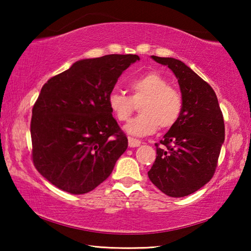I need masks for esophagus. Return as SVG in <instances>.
<instances>
[{
  "label": "esophagus",
  "mask_w": 251,
  "mask_h": 251,
  "mask_svg": "<svg viewBox=\"0 0 251 251\" xmlns=\"http://www.w3.org/2000/svg\"><path fill=\"white\" fill-rule=\"evenodd\" d=\"M142 142L139 139H136L133 137H128V146L129 147H138L141 145Z\"/></svg>",
  "instance_id": "1"
}]
</instances>
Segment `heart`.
I'll return each mask as SVG.
<instances>
[{
    "instance_id": "b5f03b06",
    "label": "heart",
    "mask_w": 251,
    "mask_h": 251,
    "mask_svg": "<svg viewBox=\"0 0 251 251\" xmlns=\"http://www.w3.org/2000/svg\"><path fill=\"white\" fill-rule=\"evenodd\" d=\"M130 97L114 91L108 95V106L118 122H126L139 106L141 115L125 126L128 134L146 136L160 128H171L182 112V97L168 80L156 72H150L129 82Z\"/></svg>"
}]
</instances>
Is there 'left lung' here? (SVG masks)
<instances>
[{"label":"left lung","mask_w":251,"mask_h":251,"mask_svg":"<svg viewBox=\"0 0 251 251\" xmlns=\"http://www.w3.org/2000/svg\"><path fill=\"white\" fill-rule=\"evenodd\" d=\"M151 58L176 75L184 106L178 122L155 144L157 156L148 177L167 196L185 197L214 176L225 141L224 116L215 91L192 69L179 59Z\"/></svg>","instance_id":"1"}]
</instances>
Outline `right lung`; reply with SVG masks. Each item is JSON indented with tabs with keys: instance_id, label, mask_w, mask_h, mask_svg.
Returning a JSON list of instances; mask_svg holds the SVG:
<instances>
[{
	"instance_id": "right-lung-1",
	"label": "right lung",
	"mask_w": 251,
	"mask_h": 251,
	"mask_svg": "<svg viewBox=\"0 0 251 251\" xmlns=\"http://www.w3.org/2000/svg\"><path fill=\"white\" fill-rule=\"evenodd\" d=\"M136 61L133 54L80 59L43 85L32 109V159L50 184L86 194L112 174L128 141L107 100Z\"/></svg>"
}]
</instances>
